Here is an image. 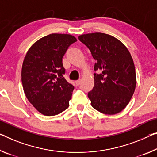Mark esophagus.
I'll list each match as a JSON object with an SVG mask.
<instances>
[{"instance_id": "34e87169", "label": "esophagus", "mask_w": 157, "mask_h": 157, "mask_svg": "<svg viewBox=\"0 0 157 157\" xmlns=\"http://www.w3.org/2000/svg\"><path fill=\"white\" fill-rule=\"evenodd\" d=\"M81 82H82L81 79H78V80H77V81L75 82V84H76L77 86H79V85H80Z\"/></svg>"}]
</instances>
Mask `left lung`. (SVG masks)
<instances>
[{"mask_svg":"<svg viewBox=\"0 0 157 157\" xmlns=\"http://www.w3.org/2000/svg\"><path fill=\"white\" fill-rule=\"evenodd\" d=\"M78 38L91 51L96 63L94 86L88 93L91 105L105 114L122 111L135 91L136 75L133 60L126 47L109 34L95 32L82 34Z\"/></svg>","mask_w":157,"mask_h":157,"instance_id":"8db88e82","label":"left lung"}]
</instances>
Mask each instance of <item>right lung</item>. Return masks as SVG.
I'll return each mask as SVG.
<instances>
[{"mask_svg":"<svg viewBox=\"0 0 157 157\" xmlns=\"http://www.w3.org/2000/svg\"><path fill=\"white\" fill-rule=\"evenodd\" d=\"M76 41L71 34H49L32 44L24 57L21 68L24 94L44 115H56L69 107L74 86L63 78L62 58Z\"/></svg>","mask_w":157,"mask_h":157,"instance_id":"obj_1","label":"right lung"}]
</instances>
